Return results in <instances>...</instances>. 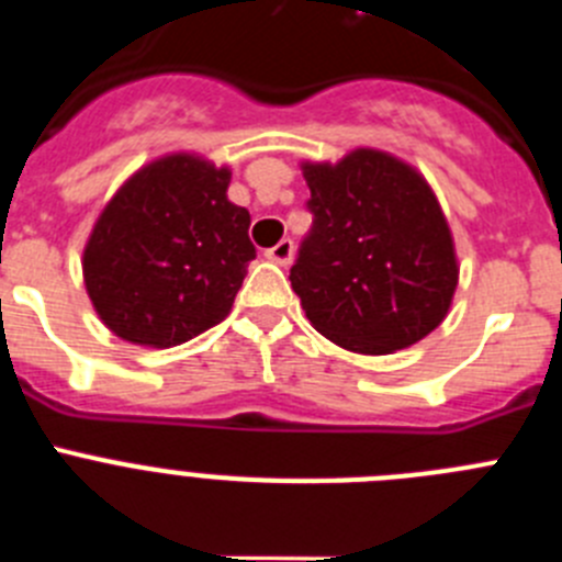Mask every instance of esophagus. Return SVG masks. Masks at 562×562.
Listing matches in <instances>:
<instances>
[{
    "mask_svg": "<svg viewBox=\"0 0 562 562\" xmlns=\"http://www.w3.org/2000/svg\"><path fill=\"white\" fill-rule=\"evenodd\" d=\"M265 256L270 258L272 265H281L286 267L292 261V256H295V245H292L290 238H281L276 247H270V250H265Z\"/></svg>",
    "mask_w": 562,
    "mask_h": 562,
    "instance_id": "obj_1",
    "label": "esophagus"
}]
</instances>
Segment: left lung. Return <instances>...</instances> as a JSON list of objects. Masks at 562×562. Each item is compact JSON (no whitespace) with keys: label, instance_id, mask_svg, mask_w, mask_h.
I'll return each instance as SVG.
<instances>
[{"label":"left lung","instance_id":"1","mask_svg":"<svg viewBox=\"0 0 562 562\" xmlns=\"http://www.w3.org/2000/svg\"><path fill=\"white\" fill-rule=\"evenodd\" d=\"M301 171L315 220L290 281L310 324L355 355H394L428 337L459 286L453 233L428 180L380 148Z\"/></svg>","mask_w":562,"mask_h":562}]
</instances>
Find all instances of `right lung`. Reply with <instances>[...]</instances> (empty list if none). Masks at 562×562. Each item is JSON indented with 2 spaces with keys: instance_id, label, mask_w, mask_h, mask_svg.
<instances>
[{
  "instance_id": "obj_1",
  "label": "right lung",
  "mask_w": 562,
  "mask_h": 562,
  "mask_svg": "<svg viewBox=\"0 0 562 562\" xmlns=\"http://www.w3.org/2000/svg\"><path fill=\"white\" fill-rule=\"evenodd\" d=\"M231 168L162 154L128 177L83 247V286L112 335L171 349L222 324L256 258Z\"/></svg>"
}]
</instances>
